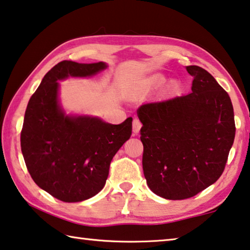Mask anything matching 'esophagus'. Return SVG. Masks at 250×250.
I'll return each instance as SVG.
<instances>
[{"mask_svg": "<svg viewBox=\"0 0 250 250\" xmlns=\"http://www.w3.org/2000/svg\"><path fill=\"white\" fill-rule=\"evenodd\" d=\"M141 126H142L141 121L138 118H134L133 119V122H132V130H133V132L136 133V134L139 133Z\"/></svg>", "mask_w": 250, "mask_h": 250, "instance_id": "obj_1", "label": "esophagus"}]
</instances>
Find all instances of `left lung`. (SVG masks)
I'll return each instance as SVG.
<instances>
[{
    "label": "left lung",
    "instance_id": "1",
    "mask_svg": "<svg viewBox=\"0 0 250 250\" xmlns=\"http://www.w3.org/2000/svg\"><path fill=\"white\" fill-rule=\"evenodd\" d=\"M187 71L193 77L191 93L137 111L146 184L170 200L191 198L219 179L236 133L228 93L200 66Z\"/></svg>",
    "mask_w": 250,
    "mask_h": 250
}]
</instances>
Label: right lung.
<instances>
[{
  "instance_id": "1",
  "label": "right lung",
  "mask_w": 250,
  "mask_h": 250,
  "mask_svg": "<svg viewBox=\"0 0 250 250\" xmlns=\"http://www.w3.org/2000/svg\"><path fill=\"white\" fill-rule=\"evenodd\" d=\"M104 62L61 61L47 72L27 104L21 131L26 168L40 188L64 203L96 196L104 187L114 154L132 132V118L111 125L99 118L66 116L58 100L59 82L91 77Z\"/></svg>"
}]
</instances>
